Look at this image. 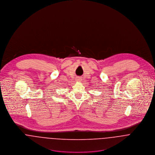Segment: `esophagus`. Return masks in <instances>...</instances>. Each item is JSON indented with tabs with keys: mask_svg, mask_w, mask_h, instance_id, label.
I'll use <instances>...</instances> for the list:
<instances>
[{
	"mask_svg": "<svg viewBox=\"0 0 155 155\" xmlns=\"http://www.w3.org/2000/svg\"><path fill=\"white\" fill-rule=\"evenodd\" d=\"M82 81V79H81V78H78V79H77V81H78V82H80V81Z\"/></svg>",
	"mask_w": 155,
	"mask_h": 155,
	"instance_id": "34e87169",
	"label": "esophagus"
}]
</instances>
